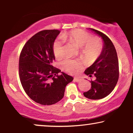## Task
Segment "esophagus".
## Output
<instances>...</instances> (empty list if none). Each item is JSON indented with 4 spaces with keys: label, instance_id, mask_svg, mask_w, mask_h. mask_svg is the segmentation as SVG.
Here are the masks:
<instances>
[{
    "label": "esophagus",
    "instance_id": "34e87169",
    "mask_svg": "<svg viewBox=\"0 0 133 133\" xmlns=\"http://www.w3.org/2000/svg\"><path fill=\"white\" fill-rule=\"evenodd\" d=\"M74 81L75 82H79V81H81V78H79L75 77V78H74Z\"/></svg>",
    "mask_w": 133,
    "mask_h": 133
}]
</instances>
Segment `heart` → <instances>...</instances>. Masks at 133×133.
Masks as SVG:
<instances>
[{
  "instance_id": "1",
  "label": "heart",
  "mask_w": 133,
  "mask_h": 133,
  "mask_svg": "<svg viewBox=\"0 0 133 133\" xmlns=\"http://www.w3.org/2000/svg\"><path fill=\"white\" fill-rule=\"evenodd\" d=\"M65 42H69L79 48L80 55L87 62H92L98 58L102 50V43L98 38H93L92 35L82 29H74L61 35ZM53 51L57 58H61L64 55V42L56 40L53 45ZM79 61L66 59L61 63L62 69L70 74H76L81 67Z\"/></svg>"
}]
</instances>
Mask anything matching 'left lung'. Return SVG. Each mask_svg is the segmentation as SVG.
Masks as SVG:
<instances>
[{"mask_svg":"<svg viewBox=\"0 0 133 133\" xmlns=\"http://www.w3.org/2000/svg\"><path fill=\"white\" fill-rule=\"evenodd\" d=\"M102 37L104 46L102 52L95 63L86 69L84 74L91 77V89L83 93L90 99H100L108 96L113 89L119 79V61L115 46L105 34L98 30L90 28Z\"/></svg>","mask_w":133,"mask_h":133,"instance_id":"obj_1","label":"left lung"}]
</instances>
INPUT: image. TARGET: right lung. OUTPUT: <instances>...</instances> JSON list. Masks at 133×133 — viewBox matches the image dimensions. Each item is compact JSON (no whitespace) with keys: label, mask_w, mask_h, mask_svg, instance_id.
I'll list each match as a JSON object with an SVG mask.
<instances>
[{"label":"right lung","mask_w":133,"mask_h":133,"mask_svg":"<svg viewBox=\"0 0 133 133\" xmlns=\"http://www.w3.org/2000/svg\"><path fill=\"white\" fill-rule=\"evenodd\" d=\"M60 31L43 30L26 43L19 57V78L24 90L37 103L49 105L63 98L65 88L74 79L72 76L53 66L55 58L54 41Z\"/></svg>","instance_id":"obj_1"}]
</instances>
